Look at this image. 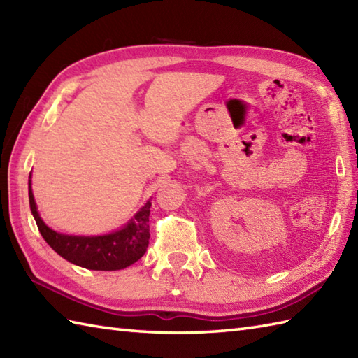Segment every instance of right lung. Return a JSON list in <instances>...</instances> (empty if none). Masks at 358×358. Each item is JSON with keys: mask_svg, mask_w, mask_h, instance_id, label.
I'll return each mask as SVG.
<instances>
[{"mask_svg": "<svg viewBox=\"0 0 358 358\" xmlns=\"http://www.w3.org/2000/svg\"><path fill=\"white\" fill-rule=\"evenodd\" d=\"M29 180V204L45 243L64 260L90 271H120L138 262L149 246L150 200L118 231L104 235H67L50 229L38 214Z\"/></svg>", "mask_w": 358, "mask_h": 358, "instance_id": "1", "label": "right lung"}]
</instances>
